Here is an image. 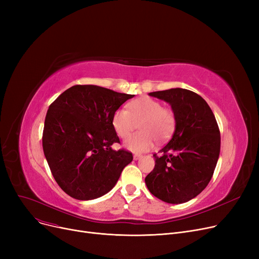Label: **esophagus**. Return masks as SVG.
I'll return each instance as SVG.
<instances>
[{
    "mask_svg": "<svg viewBox=\"0 0 259 259\" xmlns=\"http://www.w3.org/2000/svg\"><path fill=\"white\" fill-rule=\"evenodd\" d=\"M142 157V155L141 154H134L133 155V158L135 159V160H138V159H140Z\"/></svg>",
    "mask_w": 259,
    "mask_h": 259,
    "instance_id": "34e87169",
    "label": "esophagus"
}]
</instances>
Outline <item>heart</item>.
<instances>
[{
  "instance_id": "b5f03b06",
  "label": "heart",
  "mask_w": 259,
  "mask_h": 259,
  "mask_svg": "<svg viewBox=\"0 0 259 259\" xmlns=\"http://www.w3.org/2000/svg\"><path fill=\"white\" fill-rule=\"evenodd\" d=\"M140 122V133L125 142V147L133 152H145L159 143L167 141L174 131L176 116L170 108L152 98H139L128 105V110L118 108L113 112L111 124L120 139H126Z\"/></svg>"
}]
</instances>
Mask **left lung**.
Returning a JSON list of instances; mask_svg holds the SVG:
<instances>
[{
    "label": "left lung",
    "mask_w": 259,
    "mask_h": 259,
    "mask_svg": "<svg viewBox=\"0 0 259 259\" xmlns=\"http://www.w3.org/2000/svg\"><path fill=\"white\" fill-rule=\"evenodd\" d=\"M149 95L171 105L176 124L160 155L153 154L155 166L145 179L147 188L162 201H189L213 176L221 152L219 125L207 102L193 91L173 88Z\"/></svg>",
    "instance_id": "left-lung-1"
}]
</instances>
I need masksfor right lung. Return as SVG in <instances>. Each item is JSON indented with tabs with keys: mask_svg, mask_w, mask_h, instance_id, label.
Wrapping results in <instances>:
<instances>
[{
	"mask_svg": "<svg viewBox=\"0 0 259 259\" xmlns=\"http://www.w3.org/2000/svg\"><path fill=\"white\" fill-rule=\"evenodd\" d=\"M133 97L100 86L75 85L49 106L43 150L54 180L65 193L89 200L115 186L133 156L125 149L111 148L119 143L111 118Z\"/></svg>",
	"mask_w": 259,
	"mask_h": 259,
	"instance_id": "add662e5",
	"label": "right lung"
}]
</instances>
